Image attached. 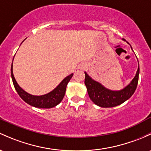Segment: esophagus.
<instances>
[{
  "mask_svg": "<svg viewBox=\"0 0 151 151\" xmlns=\"http://www.w3.org/2000/svg\"><path fill=\"white\" fill-rule=\"evenodd\" d=\"M85 68H86V66H85V64H81L80 65V69H82V70H84V69H85Z\"/></svg>",
  "mask_w": 151,
  "mask_h": 151,
  "instance_id": "34e87169",
  "label": "esophagus"
}]
</instances>
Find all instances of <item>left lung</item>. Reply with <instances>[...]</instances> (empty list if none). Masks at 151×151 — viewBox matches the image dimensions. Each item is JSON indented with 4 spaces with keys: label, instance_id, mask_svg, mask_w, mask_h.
Wrapping results in <instances>:
<instances>
[{
    "label": "left lung",
    "instance_id": "1",
    "mask_svg": "<svg viewBox=\"0 0 151 151\" xmlns=\"http://www.w3.org/2000/svg\"><path fill=\"white\" fill-rule=\"evenodd\" d=\"M124 40L125 41V40ZM139 73L138 63V69L135 76L129 84L120 90H111L106 88L100 82L93 80L85 71V85L87 88L89 97L95 104L102 108L115 107L123 104L134 94L138 83Z\"/></svg>",
    "mask_w": 151,
    "mask_h": 151
}]
</instances>
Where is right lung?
Returning a JSON list of instances; mask_svg holds the SVG:
<instances>
[{
    "label": "right lung",
    "instance_id": "right-lung-1",
    "mask_svg": "<svg viewBox=\"0 0 151 151\" xmlns=\"http://www.w3.org/2000/svg\"><path fill=\"white\" fill-rule=\"evenodd\" d=\"M13 61H14V58H13ZM11 74H12L14 88L18 93L19 96L21 97L22 99L30 106L40 108V109H50V108H53L59 104L64 97L67 84L69 83L73 76V74H71L65 77L60 82L59 85L50 93L42 95V96H34V95H31L27 93L18 85L14 76V73H13V62L12 63V68H11Z\"/></svg>",
    "mask_w": 151,
    "mask_h": 151
}]
</instances>
